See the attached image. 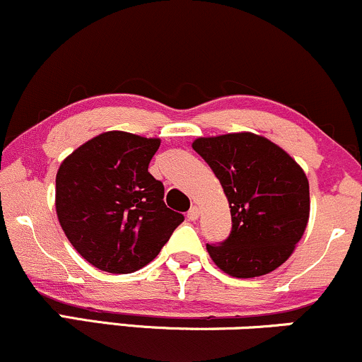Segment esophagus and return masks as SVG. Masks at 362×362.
<instances>
[{
    "label": "esophagus",
    "instance_id": "obj_1",
    "mask_svg": "<svg viewBox=\"0 0 362 362\" xmlns=\"http://www.w3.org/2000/svg\"><path fill=\"white\" fill-rule=\"evenodd\" d=\"M198 216H199V210H198V206H191V208H189V211H188V218L191 220V222H197Z\"/></svg>",
    "mask_w": 362,
    "mask_h": 362
}]
</instances>
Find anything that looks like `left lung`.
<instances>
[{
	"label": "left lung",
	"instance_id": "obj_1",
	"mask_svg": "<svg viewBox=\"0 0 362 362\" xmlns=\"http://www.w3.org/2000/svg\"><path fill=\"white\" fill-rule=\"evenodd\" d=\"M193 148L218 177L230 205L228 237L206 244L215 264L235 278H256L281 266L308 223L303 169L281 147L249 132L197 139Z\"/></svg>",
	"mask_w": 362,
	"mask_h": 362
}]
</instances>
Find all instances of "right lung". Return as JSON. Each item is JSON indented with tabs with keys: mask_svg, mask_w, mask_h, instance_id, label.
<instances>
[{
	"mask_svg": "<svg viewBox=\"0 0 362 362\" xmlns=\"http://www.w3.org/2000/svg\"><path fill=\"white\" fill-rule=\"evenodd\" d=\"M159 146V139L105 132L59 168V222L72 247L98 269L113 274L140 269L185 220L165 206L164 185L148 173Z\"/></svg>",
	"mask_w": 362,
	"mask_h": 362,
	"instance_id": "add662e5",
	"label": "right lung"
}]
</instances>
